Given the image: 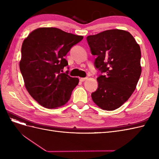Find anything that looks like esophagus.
<instances>
[{"mask_svg": "<svg viewBox=\"0 0 159 159\" xmlns=\"http://www.w3.org/2000/svg\"><path fill=\"white\" fill-rule=\"evenodd\" d=\"M87 79H88V78H81L80 80V81H84Z\"/></svg>", "mask_w": 159, "mask_h": 159, "instance_id": "1", "label": "esophagus"}]
</instances>
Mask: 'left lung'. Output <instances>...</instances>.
Instances as JSON below:
<instances>
[{
  "mask_svg": "<svg viewBox=\"0 0 159 159\" xmlns=\"http://www.w3.org/2000/svg\"><path fill=\"white\" fill-rule=\"evenodd\" d=\"M94 64L102 73L91 98L99 107L113 111L126 102L141 74L140 46L129 32L112 29L87 37Z\"/></svg>",
  "mask_w": 159,
  "mask_h": 159,
  "instance_id": "1",
  "label": "left lung"
}]
</instances>
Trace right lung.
<instances>
[{
	"label": "right lung",
	"instance_id": "add662e5",
	"mask_svg": "<svg viewBox=\"0 0 159 159\" xmlns=\"http://www.w3.org/2000/svg\"><path fill=\"white\" fill-rule=\"evenodd\" d=\"M83 38L57 28H39L23 41L20 70L28 93L42 106L55 109L69 101L79 79L61 73L68 65L64 56Z\"/></svg>",
	"mask_w": 159,
	"mask_h": 159
}]
</instances>
